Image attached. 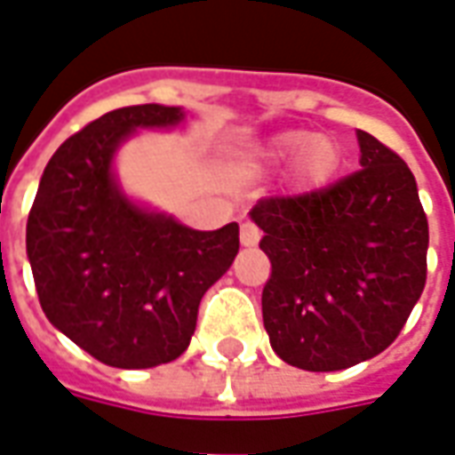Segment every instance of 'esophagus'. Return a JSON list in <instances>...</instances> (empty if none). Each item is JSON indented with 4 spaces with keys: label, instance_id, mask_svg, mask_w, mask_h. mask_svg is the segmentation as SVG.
Instances as JSON below:
<instances>
[{
    "label": "esophagus",
    "instance_id": "1",
    "mask_svg": "<svg viewBox=\"0 0 455 455\" xmlns=\"http://www.w3.org/2000/svg\"><path fill=\"white\" fill-rule=\"evenodd\" d=\"M259 237H261V232L259 228L254 223H242L240 228V240L244 247H257L259 244Z\"/></svg>",
    "mask_w": 455,
    "mask_h": 455
}]
</instances>
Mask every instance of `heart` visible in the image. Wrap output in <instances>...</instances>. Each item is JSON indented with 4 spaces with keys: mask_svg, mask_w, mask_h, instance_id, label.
<instances>
[{
    "mask_svg": "<svg viewBox=\"0 0 455 455\" xmlns=\"http://www.w3.org/2000/svg\"><path fill=\"white\" fill-rule=\"evenodd\" d=\"M261 159L267 164L281 167L293 159V181L300 188L323 187L332 177L339 152L330 138L307 135L303 131L278 132L261 148Z\"/></svg>",
    "mask_w": 455,
    "mask_h": 455,
    "instance_id": "heart-1",
    "label": "heart"
}]
</instances>
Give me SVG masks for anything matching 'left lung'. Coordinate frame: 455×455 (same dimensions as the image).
I'll return each instance as SVG.
<instances>
[{"mask_svg": "<svg viewBox=\"0 0 455 455\" xmlns=\"http://www.w3.org/2000/svg\"><path fill=\"white\" fill-rule=\"evenodd\" d=\"M359 172L250 211L271 261L261 315L271 349L303 371H341L387 349L427 281L429 225L395 152L356 131Z\"/></svg>", "mask_w": 455, "mask_h": 455, "instance_id": "left-lung-1", "label": "left lung"}]
</instances>
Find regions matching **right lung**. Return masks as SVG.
Masks as SVG:
<instances>
[{
  "mask_svg": "<svg viewBox=\"0 0 455 455\" xmlns=\"http://www.w3.org/2000/svg\"><path fill=\"white\" fill-rule=\"evenodd\" d=\"M179 106L108 111L62 142L26 223V254L52 327L96 361L152 368L187 351L198 305L240 250V228L191 230L138 205L114 174L140 128H174Z\"/></svg>",
  "mask_w": 455,
  "mask_h": 455,
  "instance_id": "obj_1",
  "label": "right lung"
}]
</instances>
